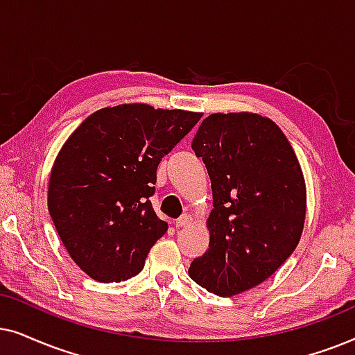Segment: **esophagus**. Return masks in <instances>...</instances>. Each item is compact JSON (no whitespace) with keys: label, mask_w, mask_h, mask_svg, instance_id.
<instances>
[{"label":"esophagus","mask_w":355,"mask_h":355,"mask_svg":"<svg viewBox=\"0 0 355 355\" xmlns=\"http://www.w3.org/2000/svg\"><path fill=\"white\" fill-rule=\"evenodd\" d=\"M191 222V216L188 214V212H185V214H182L180 217H178L177 220H175V225L177 227H185Z\"/></svg>","instance_id":"esophagus-1"}]
</instances>
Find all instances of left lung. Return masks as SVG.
<instances>
[{"mask_svg": "<svg viewBox=\"0 0 355 355\" xmlns=\"http://www.w3.org/2000/svg\"><path fill=\"white\" fill-rule=\"evenodd\" d=\"M191 148L212 187L209 248L188 274L217 295L261 284L291 257L305 222L299 160L276 123L257 113H212Z\"/></svg>", "mask_w": 355, "mask_h": 355, "instance_id": "1", "label": "left lung"}]
</instances>
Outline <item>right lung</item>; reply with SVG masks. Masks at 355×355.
Listing matches in <instances>:
<instances>
[{
    "mask_svg": "<svg viewBox=\"0 0 355 355\" xmlns=\"http://www.w3.org/2000/svg\"><path fill=\"white\" fill-rule=\"evenodd\" d=\"M201 116L144 103L102 108L61 148L49 211L69 257L92 279L126 281L144 268L167 232L150 205L157 165Z\"/></svg>",
    "mask_w": 355,
    "mask_h": 355,
    "instance_id": "right-lung-1",
    "label": "right lung"
}]
</instances>
